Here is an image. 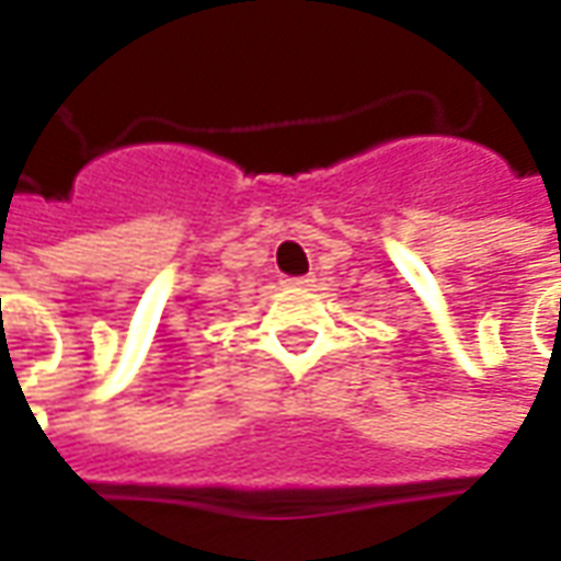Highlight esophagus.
<instances>
[{
	"instance_id": "34e87169",
	"label": "esophagus",
	"mask_w": 561,
	"mask_h": 561,
	"mask_svg": "<svg viewBox=\"0 0 561 561\" xmlns=\"http://www.w3.org/2000/svg\"><path fill=\"white\" fill-rule=\"evenodd\" d=\"M312 276H285L282 285H288V288H306V285H312Z\"/></svg>"
}]
</instances>
